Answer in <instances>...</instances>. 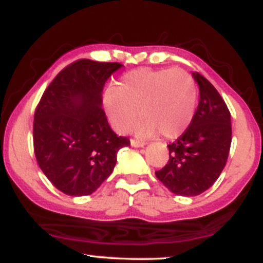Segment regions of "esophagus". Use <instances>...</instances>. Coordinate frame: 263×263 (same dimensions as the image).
Here are the masks:
<instances>
[{"instance_id":"1","label":"esophagus","mask_w":263,"mask_h":263,"mask_svg":"<svg viewBox=\"0 0 263 263\" xmlns=\"http://www.w3.org/2000/svg\"><path fill=\"white\" fill-rule=\"evenodd\" d=\"M144 144H146V143H144L143 141L135 140V138H132V140H131V146H134V147H143Z\"/></svg>"}]
</instances>
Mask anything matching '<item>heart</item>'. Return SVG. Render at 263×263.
I'll use <instances>...</instances> for the list:
<instances>
[{"mask_svg": "<svg viewBox=\"0 0 263 263\" xmlns=\"http://www.w3.org/2000/svg\"><path fill=\"white\" fill-rule=\"evenodd\" d=\"M197 84L188 71L180 68H141L122 75L119 85L104 92V105L111 125L126 132L136 123L140 136L158 132L164 138L183 134L192 122L197 106Z\"/></svg>", "mask_w": 263, "mask_h": 263, "instance_id": "b5f03b06", "label": "heart"}]
</instances>
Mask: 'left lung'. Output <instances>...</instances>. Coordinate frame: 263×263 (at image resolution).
Masks as SVG:
<instances>
[{
	"instance_id": "left-lung-1",
	"label": "left lung",
	"mask_w": 263,
	"mask_h": 263,
	"mask_svg": "<svg viewBox=\"0 0 263 263\" xmlns=\"http://www.w3.org/2000/svg\"><path fill=\"white\" fill-rule=\"evenodd\" d=\"M199 85V105L194 117L173 143L170 161L156 177L177 195L195 197L218 179L231 146V114L224 99L206 78L193 74Z\"/></svg>"
}]
</instances>
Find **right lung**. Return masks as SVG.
Returning <instances> with one entry per match:
<instances>
[{"instance_id":"add662e5","label":"right lung","mask_w":263,"mask_h":263,"mask_svg":"<svg viewBox=\"0 0 263 263\" xmlns=\"http://www.w3.org/2000/svg\"><path fill=\"white\" fill-rule=\"evenodd\" d=\"M120 63L79 59L65 66L42 95L33 121V146L45 177L60 192L83 197L112 173L128 146L101 108L102 89Z\"/></svg>"}]
</instances>
